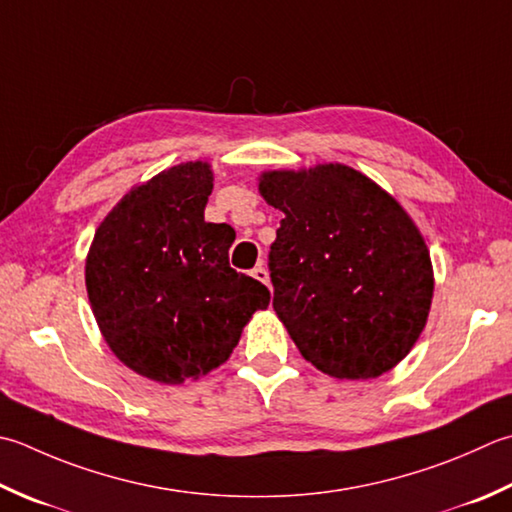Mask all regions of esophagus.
Wrapping results in <instances>:
<instances>
[{
	"label": "esophagus",
	"instance_id": "obj_1",
	"mask_svg": "<svg viewBox=\"0 0 512 512\" xmlns=\"http://www.w3.org/2000/svg\"><path fill=\"white\" fill-rule=\"evenodd\" d=\"M253 277L257 279V282H262V284H266V286H268V282H270V279H268V270H266L262 264L253 268Z\"/></svg>",
	"mask_w": 512,
	"mask_h": 512
}]
</instances>
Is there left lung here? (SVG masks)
<instances>
[{"label": "left lung", "mask_w": 512, "mask_h": 512, "mask_svg": "<svg viewBox=\"0 0 512 512\" xmlns=\"http://www.w3.org/2000/svg\"><path fill=\"white\" fill-rule=\"evenodd\" d=\"M259 195L284 219L270 246L273 308L306 362L337 379H375L422 335L430 253L413 219L346 164L264 170Z\"/></svg>", "instance_id": "left-lung-1"}]
</instances>
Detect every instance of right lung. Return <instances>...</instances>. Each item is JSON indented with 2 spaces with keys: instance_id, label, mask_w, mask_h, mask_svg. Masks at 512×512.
Here are the masks:
<instances>
[{
  "instance_id": "add662e5",
  "label": "right lung",
  "mask_w": 512,
  "mask_h": 512,
  "mask_svg": "<svg viewBox=\"0 0 512 512\" xmlns=\"http://www.w3.org/2000/svg\"><path fill=\"white\" fill-rule=\"evenodd\" d=\"M208 162L137 184L97 226L86 257L95 322L119 362L159 384L222 366L268 288L228 264L235 230L204 219Z\"/></svg>"
}]
</instances>
